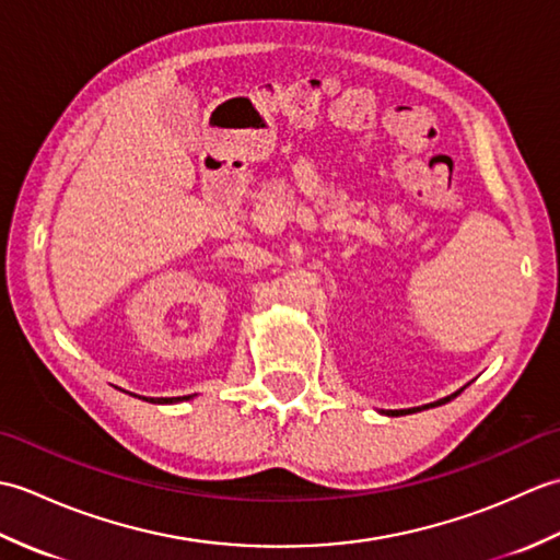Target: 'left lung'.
<instances>
[{"instance_id": "8db88e82", "label": "left lung", "mask_w": 560, "mask_h": 560, "mask_svg": "<svg viewBox=\"0 0 560 560\" xmlns=\"http://www.w3.org/2000/svg\"><path fill=\"white\" fill-rule=\"evenodd\" d=\"M462 392H464V387H462V389H457L455 395L443 397V399H438V401H433V404H423V407H413V409H385V411H380V413H385V416H404V413H416V411H423V409H431V407H440V404H447L450 399H455L457 395H462Z\"/></svg>"}]
</instances>
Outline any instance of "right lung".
Segmentation results:
<instances>
[{
	"label": "right lung",
	"instance_id": "1",
	"mask_svg": "<svg viewBox=\"0 0 560 560\" xmlns=\"http://www.w3.org/2000/svg\"><path fill=\"white\" fill-rule=\"evenodd\" d=\"M183 399H189V397H183ZM180 397H177V399H161V404H173V401H183Z\"/></svg>",
	"mask_w": 560,
	"mask_h": 560
}]
</instances>
